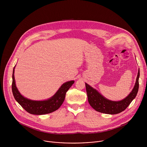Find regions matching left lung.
Returning <instances> with one entry per match:
<instances>
[{
	"instance_id": "left-lung-1",
	"label": "left lung",
	"mask_w": 147,
	"mask_h": 147,
	"mask_svg": "<svg viewBox=\"0 0 147 147\" xmlns=\"http://www.w3.org/2000/svg\"><path fill=\"white\" fill-rule=\"evenodd\" d=\"M139 77L140 70H138L136 82L133 90L127 96L120 101H112L107 99L97 90L86 83L88 100L90 105L96 111L103 113L115 115L124 111L137 94L139 88Z\"/></svg>"
}]
</instances>
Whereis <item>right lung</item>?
<instances>
[{
    "label": "right lung",
    "instance_id": "1",
    "mask_svg": "<svg viewBox=\"0 0 147 147\" xmlns=\"http://www.w3.org/2000/svg\"><path fill=\"white\" fill-rule=\"evenodd\" d=\"M14 68L12 76V92L16 101L27 112L32 115H40L52 113L57 110L64 102L66 94L73 84L74 81L65 82L59 88L56 94L51 98L44 100H33L24 97L20 93L16 86L14 79Z\"/></svg>",
    "mask_w": 147,
    "mask_h": 147
}]
</instances>
